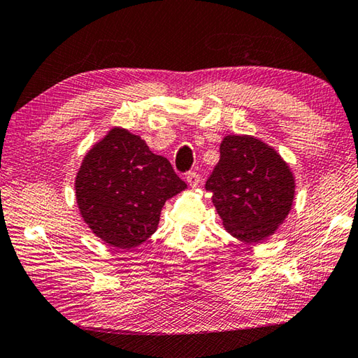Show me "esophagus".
<instances>
[{
	"label": "esophagus",
	"instance_id": "esophagus-1",
	"mask_svg": "<svg viewBox=\"0 0 358 358\" xmlns=\"http://www.w3.org/2000/svg\"><path fill=\"white\" fill-rule=\"evenodd\" d=\"M186 180H187V185L194 189L200 186V175L197 172H189Z\"/></svg>",
	"mask_w": 358,
	"mask_h": 358
}]
</instances>
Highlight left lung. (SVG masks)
<instances>
[{"instance_id": "left-lung-1", "label": "left lung", "mask_w": 358, "mask_h": 358, "mask_svg": "<svg viewBox=\"0 0 358 358\" xmlns=\"http://www.w3.org/2000/svg\"><path fill=\"white\" fill-rule=\"evenodd\" d=\"M206 191L223 228L243 243H259L276 233L295 200V177L282 157L261 139L228 135Z\"/></svg>"}]
</instances>
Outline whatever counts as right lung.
<instances>
[{"mask_svg":"<svg viewBox=\"0 0 358 358\" xmlns=\"http://www.w3.org/2000/svg\"><path fill=\"white\" fill-rule=\"evenodd\" d=\"M74 187L82 219L94 236L129 250L155 233L166 200L187 186L141 136L113 127L83 157Z\"/></svg>","mask_w":358,"mask_h":358,"instance_id":"1","label":"right lung"}]
</instances>
